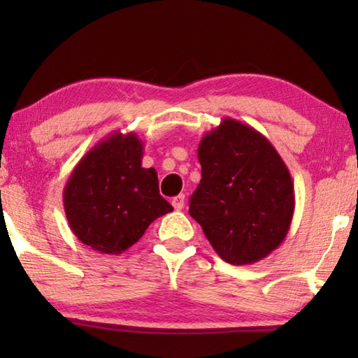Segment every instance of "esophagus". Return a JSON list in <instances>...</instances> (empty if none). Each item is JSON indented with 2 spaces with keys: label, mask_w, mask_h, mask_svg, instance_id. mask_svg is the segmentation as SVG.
Masks as SVG:
<instances>
[{
  "label": "esophagus",
  "mask_w": 358,
  "mask_h": 358,
  "mask_svg": "<svg viewBox=\"0 0 358 358\" xmlns=\"http://www.w3.org/2000/svg\"><path fill=\"white\" fill-rule=\"evenodd\" d=\"M184 203H185V195L184 194H180V195H178V197L173 199V207L176 210H182Z\"/></svg>",
  "instance_id": "34e87169"
}]
</instances>
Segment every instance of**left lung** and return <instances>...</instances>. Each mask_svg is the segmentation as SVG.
I'll return each instance as SVG.
<instances>
[{"mask_svg": "<svg viewBox=\"0 0 358 358\" xmlns=\"http://www.w3.org/2000/svg\"><path fill=\"white\" fill-rule=\"evenodd\" d=\"M202 179L189 213L215 252L233 266L259 262L290 229L295 189L280 155L262 134L227 119L199 143Z\"/></svg>", "mask_w": 358, "mask_h": 358, "instance_id": "8db88e82", "label": "left lung"}]
</instances>
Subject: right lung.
<instances>
[{
    "label": "right lung",
    "instance_id": "obj_1",
    "mask_svg": "<svg viewBox=\"0 0 358 358\" xmlns=\"http://www.w3.org/2000/svg\"><path fill=\"white\" fill-rule=\"evenodd\" d=\"M141 158L138 135L114 131L83 156L63 189L71 231L97 252L122 254L156 218L173 212L159 195L158 174Z\"/></svg>",
    "mask_w": 358,
    "mask_h": 358
}]
</instances>
